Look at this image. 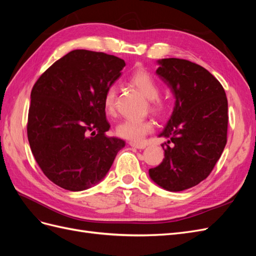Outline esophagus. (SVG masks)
Returning <instances> with one entry per match:
<instances>
[{"label":"esophagus","mask_w":256,"mask_h":256,"mask_svg":"<svg viewBox=\"0 0 256 256\" xmlns=\"http://www.w3.org/2000/svg\"><path fill=\"white\" fill-rule=\"evenodd\" d=\"M129 145L131 146V147H134V148H138V150H144L145 147H146V145L145 144H141V143H134V142H130L129 143Z\"/></svg>","instance_id":"34e87169"}]
</instances>
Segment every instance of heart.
<instances>
[{"label":"heart","instance_id":"obj_1","mask_svg":"<svg viewBox=\"0 0 256 256\" xmlns=\"http://www.w3.org/2000/svg\"><path fill=\"white\" fill-rule=\"evenodd\" d=\"M130 83L136 86L142 94L150 100V108L156 112L164 110L166 102L158 98L159 86L152 76L144 69H138L130 76ZM118 96V86L111 84L106 90L104 96V106L108 114L115 112V100ZM152 122L147 120L125 118L118 124L115 128L116 134L130 141L140 142L143 138L152 130Z\"/></svg>","mask_w":256,"mask_h":256}]
</instances>
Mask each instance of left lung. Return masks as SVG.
Instances as JSON below:
<instances>
[{"instance_id":"obj_1","label":"left lung","mask_w":256,"mask_h":256,"mask_svg":"<svg viewBox=\"0 0 256 256\" xmlns=\"http://www.w3.org/2000/svg\"><path fill=\"white\" fill-rule=\"evenodd\" d=\"M156 74L171 90L175 104L159 136L164 159L148 171L166 191L194 187L210 174L226 144L228 99L222 85L207 69L180 58L157 60ZM171 144V146H168Z\"/></svg>"}]
</instances>
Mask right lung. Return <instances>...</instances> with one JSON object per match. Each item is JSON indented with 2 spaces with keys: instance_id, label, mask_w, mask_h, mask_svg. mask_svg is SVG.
Wrapping results in <instances>:
<instances>
[{
  "instance_id": "right-lung-1",
  "label": "right lung",
  "mask_w": 256,
  "mask_h": 256,
  "mask_svg": "<svg viewBox=\"0 0 256 256\" xmlns=\"http://www.w3.org/2000/svg\"><path fill=\"white\" fill-rule=\"evenodd\" d=\"M125 60L74 50L56 60L30 92L28 138L44 174L60 188L83 191L102 182L125 142L106 136V90Z\"/></svg>"
}]
</instances>
